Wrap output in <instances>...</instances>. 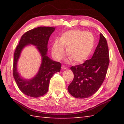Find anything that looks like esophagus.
<instances>
[{"mask_svg": "<svg viewBox=\"0 0 124 124\" xmlns=\"http://www.w3.org/2000/svg\"><path fill=\"white\" fill-rule=\"evenodd\" d=\"M62 68L63 69V70H67V69L68 68H67V67L66 66H62Z\"/></svg>", "mask_w": 124, "mask_h": 124, "instance_id": "esophagus-1", "label": "esophagus"}]
</instances>
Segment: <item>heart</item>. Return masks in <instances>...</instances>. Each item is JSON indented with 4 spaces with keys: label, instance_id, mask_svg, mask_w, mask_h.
<instances>
[{
    "label": "heart",
    "instance_id": "b5f03b06",
    "mask_svg": "<svg viewBox=\"0 0 124 124\" xmlns=\"http://www.w3.org/2000/svg\"><path fill=\"white\" fill-rule=\"evenodd\" d=\"M95 45V38L90 32L73 29L64 32L52 46L51 52L54 59L59 61L64 56V47L69 60L80 63L89 57Z\"/></svg>",
    "mask_w": 124,
    "mask_h": 124
}]
</instances>
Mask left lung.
I'll return each instance as SVG.
<instances>
[{"label":"left lung","mask_w":124,"mask_h":124,"mask_svg":"<svg viewBox=\"0 0 124 124\" xmlns=\"http://www.w3.org/2000/svg\"><path fill=\"white\" fill-rule=\"evenodd\" d=\"M98 44L91 59L83 64L70 67L74 79L68 87L71 95L86 98L95 93L106 77L109 63L107 42L101 33Z\"/></svg>","instance_id":"obj_1"}]
</instances>
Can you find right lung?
Instances as JSON below:
<instances>
[{
    "label": "right lung",
    "mask_w": 124,
    "mask_h": 124,
    "mask_svg": "<svg viewBox=\"0 0 124 124\" xmlns=\"http://www.w3.org/2000/svg\"><path fill=\"white\" fill-rule=\"evenodd\" d=\"M55 30L50 27H39L31 29L22 35L14 53L13 75L19 89L25 95L32 97L43 96L49 90L50 79L59 72L61 64L54 61L47 56L49 38ZM29 45L36 46L42 57V62L37 74L31 79H25L17 71V62L22 50Z\"/></svg>",
    "instance_id": "1"
}]
</instances>
